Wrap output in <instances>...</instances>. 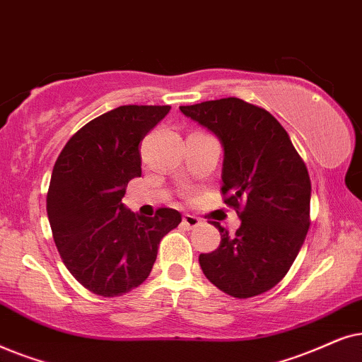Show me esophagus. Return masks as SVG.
Segmentation results:
<instances>
[{
  "mask_svg": "<svg viewBox=\"0 0 362 362\" xmlns=\"http://www.w3.org/2000/svg\"><path fill=\"white\" fill-rule=\"evenodd\" d=\"M182 225H184L185 228L192 230V228H195V226L200 225V218H199V216H195V215L185 214L184 216H182Z\"/></svg>",
  "mask_w": 362,
  "mask_h": 362,
  "instance_id": "obj_1",
  "label": "esophagus"
}]
</instances>
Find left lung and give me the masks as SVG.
<instances>
[{"instance_id": "1", "label": "left lung", "mask_w": 362, "mask_h": 362, "mask_svg": "<svg viewBox=\"0 0 362 362\" xmlns=\"http://www.w3.org/2000/svg\"><path fill=\"white\" fill-rule=\"evenodd\" d=\"M182 114L215 134L223 147L221 194L242 225L199 263L209 281L233 298L272 290L295 262L310 228L311 182L283 125L238 98L180 105Z\"/></svg>"}]
</instances>
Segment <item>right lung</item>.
Instances as JSON below:
<instances>
[{"label": "right lung", "instance_id": "obj_1", "mask_svg": "<svg viewBox=\"0 0 362 362\" xmlns=\"http://www.w3.org/2000/svg\"><path fill=\"white\" fill-rule=\"evenodd\" d=\"M170 105H120L77 131L52 168L46 209L66 268L89 291L120 296L147 279L160 240L182 221L173 209L144 216L122 197L141 177L139 144Z\"/></svg>", "mask_w": 362, "mask_h": 362}]
</instances>
